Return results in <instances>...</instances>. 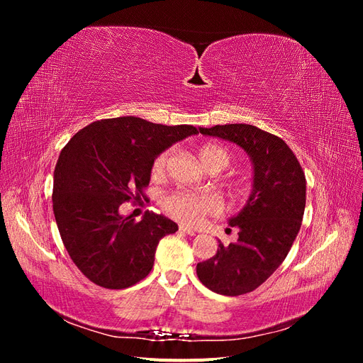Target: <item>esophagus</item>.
Returning <instances> with one entry per match:
<instances>
[{
  "mask_svg": "<svg viewBox=\"0 0 363 363\" xmlns=\"http://www.w3.org/2000/svg\"><path fill=\"white\" fill-rule=\"evenodd\" d=\"M180 228V232H183V233H186V235H189V236H195V230H192V228H189V227H186V225H180L179 227Z\"/></svg>",
  "mask_w": 363,
  "mask_h": 363,
  "instance_id": "esophagus-1",
  "label": "esophagus"
}]
</instances>
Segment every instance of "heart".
<instances>
[{
  "mask_svg": "<svg viewBox=\"0 0 363 363\" xmlns=\"http://www.w3.org/2000/svg\"><path fill=\"white\" fill-rule=\"evenodd\" d=\"M171 150H164L155 157L151 163V174L159 177L168 167ZM200 159L208 169H224L232 162L230 151L219 145H204L200 150ZM162 204L171 216L180 223L195 225L201 223L206 216L221 212L223 201L213 192H191L172 191L162 199Z\"/></svg>",
  "mask_w": 363,
  "mask_h": 363,
  "instance_id": "1",
  "label": "heart"
}]
</instances>
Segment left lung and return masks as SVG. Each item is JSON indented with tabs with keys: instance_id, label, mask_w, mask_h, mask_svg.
Wrapping results in <instances>:
<instances>
[{
	"instance_id": "left-lung-1",
	"label": "left lung",
	"mask_w": 363,
	"mask_h": 363,
	"mask_svg": "<svg viewBox=\"0 0 363 363\" xmlns=\"http://www.w3.org/2000/svg\"><path fill=\"white\" fill-rule=\"evenodd\" d=\"M244 148L252 162L250 199L230 225L239 228L238 242L196 265V276L211 291L236 296L255 291L286 259L300 232L306 207V177L286 142L250 124L200 127Z\"/></svg>"
}]
</instances>
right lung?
I'll return each mask as SVG.
<instances>
[{
	"mask_svg": "<svg viewBox=\"0 0 363 363\" xmlns=\"http://www.w3.org/2000/svg\"><path fill=\"white\" fill-rule=\"evenodd\" d=\"M196 133L194 125L121 116L95 121L65 145L54 169L52 211L65 248L92 283L125 289L148 276L159 240L179 227L155 212L136 223L119 207L145 199L159 152Z\"/></svg>",
	"mask_w": 363,
	"mask_h": 363,
	"instance_id": "obj_1",
	"label": "right lung"
}]
</instances>
